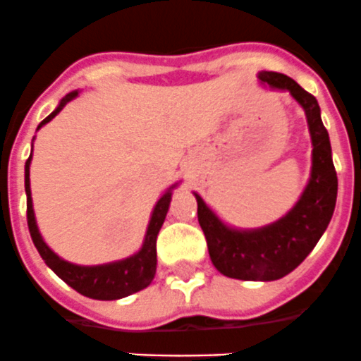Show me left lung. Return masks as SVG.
I'll return each instance as SVG.
<instances>
[{
    "mask_svg": "<svg viewBox=\"0 0 361 361\" xmlns=\"http://www.w3.org/2000/svg\"><path fill=\"white\" fill-rule=\"evenodd\" d=\"M259 80L271 90L290 92L306 113L313 154L311 176L300 200L271 225L239 230L225 225L200 194L194 192V196L197 201V221L217 271L239 281L268 282L291 274L326 232L336 204L338 178L317 99L293 79L277 71H261Z\"/></svg>",
    "mask_w": 361,
    "mask_h": 361,
    "instance_id": "obj_1",
    "label": "left lung"
}]
</instances>
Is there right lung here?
I'll return each mask as SVG.
<instances>
[{"label": "right lung", "instance_id": "1", "mask_svg": "<svg viewBox=\"0 0 361 361\" xmlns=\"http://www.w3.org/2000/svg\"><path fill=\"white\" fill-rule=\"evenodd\" d=\"M79 95V92H71L64 97L59 102V106L47 116V118L37 126V129L48 124L61 109L66 106L70 100H73ZM30 158L25 164V190H27V221L28 230H30L32 241H34L35 248H37L39 255L43 257L48 268L54 271L57 277L63 279L68 286H71L73 290L79 291L80 295L95 300H116V298H124L128 295L136 293V291L144 290L154 279L157 274V237L160 232L161 225H164L165 216H167L169 204L173 200V188L178 187L174 183L173 187H169L165 190L164 196L157 201L154 209H152L151 219H149L147 232H145L144 243L142 248L136 253H133L131 257H126L122 261L108 262V264L99 266H79L73 262H68L61 259L50 246L44 243L41 237L35 223L34 204H32V192H30Z\"/></svg>", "mask_w": 361, "mask_h": 361}]
</instances>
